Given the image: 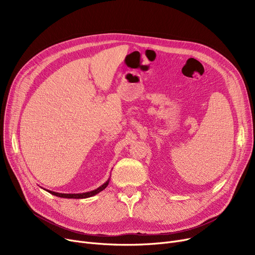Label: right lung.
I'll return each instance as SVG.
<instances>
[{
    "instance_id": "right-lung-1",
    "label": "right lung",
    "mask_w": 255,
    "mask_h": 255,
    "mask_svg": "<svg viewBox=\"0 0 255 255\" xmlns=\"http://www.w3.org/2000/svg\"><path fill=\"white\" fill-rule=\"evenodd\" d=\"M110 183V178L109 180H107L103 185H101L100 187H98L97 189L95 190H92V191H89V192H85V193H59V192H55V191H50V190H46L47 192H49L50 194L52 195H56V196H59V197H63V198H87V197H91V196H94L96 195L97 193L101 192L102 190H104L107 185H109Z\"/></svg>"
}]
</instances>
